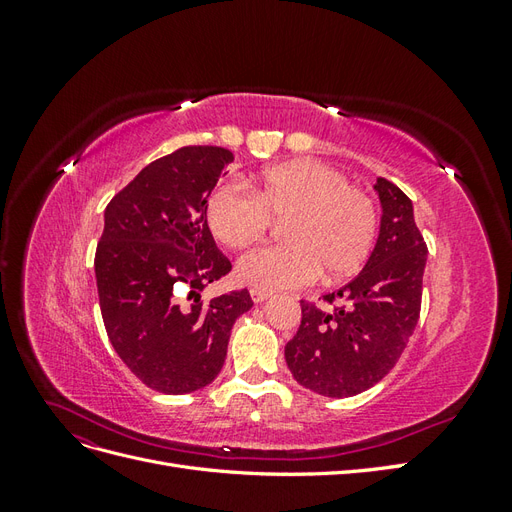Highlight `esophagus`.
Segmentation results:
<instances>
[{
    "instance_id": "obj_1",
    "label": "esophagus",
    "mask_w": 512,
    "mask_h": 512,
    "mask_svg": "<svg viewBox=\"0 0 512 512\" xmlns=\"http://www.w3.org/2000/svg\"><path fill=\"white\" fill-rule=\"evenodd\" d=\"M250 294H252V301L254 303H262V301H267L271 297L269 290H260V288H252Z\"/></svg>"
}]
</instances>
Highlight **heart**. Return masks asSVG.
I'll return each instance as SVG.
<instances>
[{"mask_svg":"<svg viewBox=\"0 0 512 512\" xmlns=\"http://www.w3.org/2000/svg\"><path fill=\"white\" fill-rule=\"evenodd\" d=\"M286 220L280 245L258 247L237 262V277L260 290H292L339 282L359 271L378 235V209L339 170L316 160H292L256 175L247 192L220 183L205 198V222L226 247H247Z\"/></svg>","mask_w":512,"mask_h":512,"instance_id":"b5f03b06","label":"heart"}]
</instances>
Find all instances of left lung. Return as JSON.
Masks as SVG:
<instances>
[{
    "mask_svg": "<svg viewBox=\"0 0 512 512\" xmlns=\"http://www.w3.org/2000/svg\"><path fill=\"white\" fill-rule=\"evenodd\" d=\"M380 235L363 271L322 309L301 301V327L286 344V363L305 389L352 397L378 384L399 361L421 314L427 245L412 200L378 177Z\"/></svg>",
    "mask_w": 512,
    "mask_h": 512,
    "instance_id": "1",
    "label": "left lung"
}]
</instances>
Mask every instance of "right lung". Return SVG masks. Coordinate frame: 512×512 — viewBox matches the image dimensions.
<instances>
[{"label": "right lung", "instance_id": "obj_1", "mask_svg": "<svg viewBox=\"0 0 512 512\" xmlns=\"http://www.w3.org/2000/svg\"><path fill=\"white\" fill-rule=\"evenodd\" d=\"M232 160L224 147H181L145 166L104 211L94 267L106 335L158 393L211 384L232 324L254 305L245 288L207 305L198 294L232 269L205 222V198ZM185 289L195 297L190 306Z\"/></svg>", "mask_w": 512, "mask_h": 512}]
</instances>
